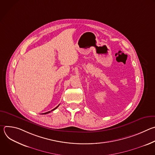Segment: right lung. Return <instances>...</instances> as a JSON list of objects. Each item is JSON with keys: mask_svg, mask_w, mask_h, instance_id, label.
Here are the masks:
<instances>
[{"mask_svg": "<svg viewBox=\"0 0 155 155\" xmlns=\"http://www.w3.org/2000/svg\"><path fill=\"white\" fill-rule=\"evenodd\" d=\"M59 105H58V106H57V107H55V108H54V109H53V110H51V111H49V112H46V113H44V114H49V113H50V112H52V111H53V110H55V109H56V108H58V107H59Z\"/></svg>", "mask_w": 155, "mask_h": 155, "instance_id": "right-lung-1", "label": "right lung"}]
</instances>
